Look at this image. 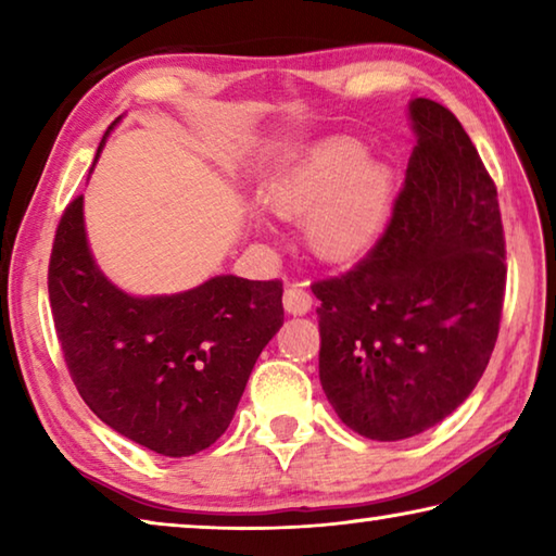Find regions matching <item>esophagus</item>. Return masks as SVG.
Here are the masks:
<instances>
[{
  "label": "esophagus",
  "mask_w": 556,
  "mask_h": 556,
  "mask_svg": "<svg viewBox=\"0 0 556 556\" xmlns=\"http://www.w3.org/2000/svg\"><path fill=\"white\" fill-rule=\"evenodd\" d=\"M285 308L294 316H304L312 308V294L304 285H289L285 289Z\"/></svg>",
  "instance_id": "esophagus-1"
}]
</instances>
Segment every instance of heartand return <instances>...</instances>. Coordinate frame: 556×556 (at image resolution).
Segmentation results:
<instances>
[{
    "label": "heart",
    "instance_id": "obj_1",
    "mask_svg": "<svg viewBox=\"0 0 556 556\" xmlns=\"http://www.w3.org/2000/svg\"><path fill=\"white\" fill-rule=\"evenodd\" d=\"M363 159V147L331 139L316 144L271 188L275 211L289 220L306 218V240L326 260L361 255L388 220L390 168Z\"/></svg>",
    "mask_w": 556,
    "mask_h": 556
}]
</instances>
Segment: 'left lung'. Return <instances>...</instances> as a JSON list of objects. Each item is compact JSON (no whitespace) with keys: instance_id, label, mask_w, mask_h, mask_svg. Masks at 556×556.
<instances>
[{"instance_id":"obj_1","label":"left lung","mask_w":556,"mask_h":556,"mask_svg":"<svg viewBox=\"0 0 556 556\" xmlns=\"http://www.w3.org/2000/svg\"><path fill=\"white\" fill-rule=\"evenodd\" d=\"M417 147L388 230L345 275L314 281L318 378L345 427L400 441L446 419L481 380L505 296L491 174L451 110L409 102Z\"/></svg>"}]
</instances>
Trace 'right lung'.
Wrapping results in <instances>:
<instances>
[{
    "label": "right lung",
    "mask_w": 556,
    "mask_h": 556,
    "mask_svg": "<svg viewBox=\"0 0 556 556\" xmlns=\"http://www.w3.org/2000/svg\"><path fill=\"white\" fill-rule=\"evenodd\" d=\"M281 291L279 279L220 275L181 294L131 296L92 260L83 195L63 211L49 262L55 333L80 397L117 434L172 458L199 454L230 427L262 348L285 324Z\"/></svg>",
    "instance_id": "obj_1"
}]
</instances>
